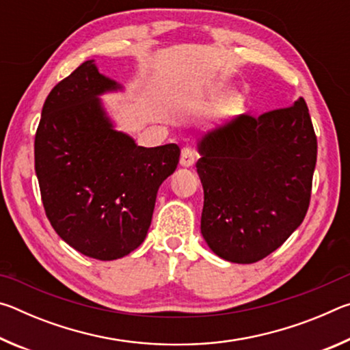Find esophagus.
<instances>
[{
    "label": "esophagus",
    "instance_id": "1",
    "mask_svg": "<svg viewBox=\"0 0 350 350\" xmlns=\"http://www.w3.org/2000/svg\"><path fill=\"white\" fill-rule=\"evenodd\" d=\"M196 151L193 148H183L180 151V165L182 167H191V165L196 162Z\"/></svg>",
    "mask_w": 350,
    "mask_h": 350
}]
</instances>
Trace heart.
I'll list each match as a JSON object with an SVG mask.
<instances>
[{
  "label": "heart",
  "mask_w": 350,
  "mask_h": 350,
  "mask_svg": "<svg viewBox=\"0 0 350 350\" xmlns=\"http://www.w3.org/2000/svg\"><path fill=\"white\" fill-rule=\"evenodd\" d=\"M242 105H244V98H242L241 94L234 91H228L219 98V102L216 105V111L217 114L221 116L236 114V112L241 111Z\"/></svg>",
  "instance_id": "heart-1"
}]
</instances>
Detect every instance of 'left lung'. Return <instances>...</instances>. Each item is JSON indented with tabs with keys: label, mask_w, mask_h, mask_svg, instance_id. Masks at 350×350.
Returning a JSON list of instances; mask_svg holds the SVG:
<instances>
[{
	"label": "left lung",
	"mask_w": 350,
	"mask_h": 350,
	"mask_svg": "<svg viewBox=\"0 0 350 350\" xmlns=\"http://www.w3.org/2000/svg\"><path fill=\"white\" fill-rule=\"evenodd\" d=\"M198 152L200 233L219 258L258 262L303 222L317 163V135L303 97L288 108L241 114L206 131Z\"/></svg>",
	"instance_id": "8db88e82"
}]
</instances>
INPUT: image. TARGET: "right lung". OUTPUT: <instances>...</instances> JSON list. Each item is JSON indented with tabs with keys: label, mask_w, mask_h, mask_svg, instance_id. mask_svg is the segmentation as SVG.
I'll use <instances>...</instances> for the list:
<instances>
[{
	"label": "right lung",
	"mask_w": 350,
	"mask_h": 350,
	"mask_svg": "<svg viewBox=\"0 0 350 350\" xmlns=\"http://www.w3.org/2000/svg\"><path fill=\"white\" fill-rule=\"evenodd\" d=\"M123 91L81 63L49 92L35 134V173L46 216L77 252L123 258L145 241L159 187L179 163L176 144L139 146L117 131L102 102Z\"/></svg>",
	"instance_id": "1"
}]
</instances>
